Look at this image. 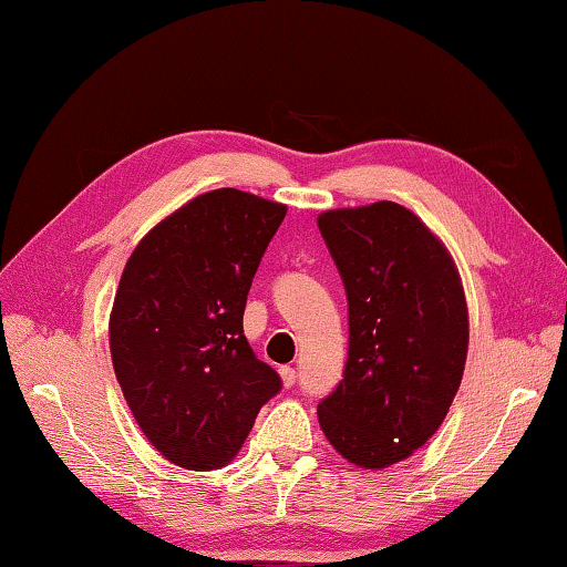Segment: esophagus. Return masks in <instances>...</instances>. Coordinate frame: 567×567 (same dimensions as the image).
<instances>
[{
	"mask_svg": "<svg viewBox=\"0 0 567 567\" xmlns=\"http://www.w3.org/2000/svg\"><path fill=\"white\" fill-rule=\"evenodd\" d=\"M280 378H282L285 388H292V384L297 382V372H295V368H290V365H282V368H280Z\"/></svg>",
	"mask_w": 567,
	"mask_h": 567,
	"instance_id": "esophagus-1",
	"label": "esophagus"
}]
</instances>
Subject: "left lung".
Here are the masks:
<instances>
[{"label":"left lung","instance_id":"obj_1","mask_svg":"<svg viewBox=\"0 0 567 567\" xmlns=\"http://www.w3.org/2000/svg\"><path fill=\"white\" fill-rule=\"evenodd\" d=\"M348 297L343 380L317 406L348 463L382 470L443 424L467 358V305L443 240L396 202L319 214Z\"/></svg>","mask_w":567,"mask_h":567}]
</instances>
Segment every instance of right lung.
I'll use <instances>...</instances> for the list:
<instances>
[{"label":"right lung","mask_w":567,"mask_h":567,"mask_svg":"<svg viewBox=\"0 0 567 567\" xmlns=\"http://www.w3.org/2000/svg\"><path fill=\"white\" fill-rule=\"evenodd\" d=\"M287 207L221 187L141 238L116 287L110 351L131 414L185 470L228 465L280 375L244 336L246 299Z\"/></svg>","instance_id":"right-lung-1"}]
</instances>
